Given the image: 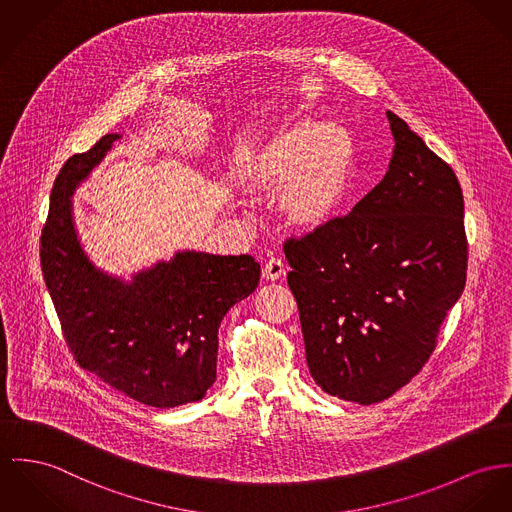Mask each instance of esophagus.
<instances>
[{"instance_id": "obj_1", "label": "esophagus", "mask_w": 512, "mask_h": 512, "mask_svg": "<svg viewBox=\"0 0 512 512\" xmlns=\"http://www.w3.org/2000/svg\"><path fill=\"white\" fill-rule=\"evenodd\" d=\"M286 275V269H284V263L280 259H269L263 267V276L267 280H278L282 276Z\"/></svg>"}]
</instances>
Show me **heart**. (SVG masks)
Returning a JSON list of instances; mask_svg holds the SVG:
<instances>
[{
  "label": "heart",
  "instance_id": "b5f03b06",
  "mask_svg": "<svg viewBox=\"0 0 512 512\" xmlns=\"http://www.w3.org/2000/svg\"><path fill=\"white\" fill-rule=\"evenodd\" d=\"M353 134L337 122L298 120L249 161L243 181L257 195H275L286 226L312 234L333 224L353 193Z\"/></svg>",
  "mask_w": 512,
  "mask_h": 512
}]
</instances>
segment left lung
<instances>
[{"instance_id":"1","label":"left lung","mask_w":512,"mask_h":512,"mask_svg":"<svg viewBox=\"0 0 512 512\" xmlns=\"http://www.w3.org/2000/svg\"><path fill=\"white\" fill-rule=\"evenodd\" d=\"M386 115L395 146L384 179L345 218L284 243L310 374L360 405L419 374L468 269L458 177L405 120Z\"/></svg>"}]
</instances>
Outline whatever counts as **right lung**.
<instances>
[{
  "mask_svg": "<svg viewBox=\"0 0 512 512\" xmlns=\"http://www.w3.org/2000/svg\"><path fill=\"white\" fill-rule=\"evenodd\" d=\"M120 134H105L60 169L40 236V265L64 337L81 368L150 407L202 399L216 382L218 327L259 284L251 255L177 251L132 275H109L87 257L72 195Z\"/></svg>",
  "mask_w": 512,
  "mask_h": 512,
  "instance_id": "obj_1",
  "label": "right lung"
}]
</instances>
